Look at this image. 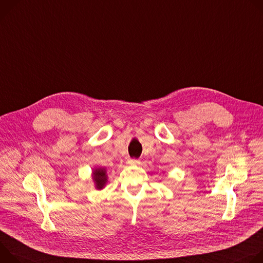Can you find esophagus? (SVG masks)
<instances>
[{
	"instance_id": "1",
	"label": "esophagus",
	"mask_w": 263,
	"mask_h": 263,
	"mask_svg": "<svg viewBox=\"0 0 263 263\" xmlns=\"http://www.w3.org/2000/svg\"><path fill=\"white\" fill-rule=\"evenodd\" d=\"M127 164H129V165H139L140 161L137 160V159H128Z\"/></svg>"
}]
</instances>
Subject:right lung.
I'll list each match as a JSON object with an SVG mask.
<instances>
[{
    "instance_id": "obj_1",
    "label": "right lung",
    "mask_w": 263,
    "mask_h": 263,
    "mask_svg": "<svg viewBox=\"0 0 263 263\" xmlns=\"http://www.w3.org/2000/svg\"><path fill=\"white\" fill-rule=\"evenodd\" d=\"M94 181L96 183V187L98 189H102L106 183V174L105 170L102 168H98L94 170Z\"/></svg>"
}]
</instances>
